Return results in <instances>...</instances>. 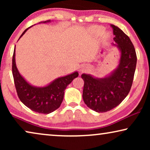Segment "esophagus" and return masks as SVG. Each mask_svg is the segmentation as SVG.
Instances as JSON below:
<instances>
[{
    "label": "esophagus",
    "mask_w": 150,
    "mask_h": 150,
    "mask_svg": "<svg viewBox=\"0 0 150 150\" xmlns=\"http://www.w3.org/2000/svg\"><path fill=\"white\" fill-rule=\"evenodd\" d=\"M89 69V67H81V70H80V71H81V73H83V72H85V71H86L87 70V69Z\"/></svg>",
    "instance_id": "esophagus-1"
}]
</instances>
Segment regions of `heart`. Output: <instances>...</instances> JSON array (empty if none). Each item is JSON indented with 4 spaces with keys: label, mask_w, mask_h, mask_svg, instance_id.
Returning <instances> with one entry per match:
<instances>
[{
    "label": "heart",
    "mask_w": 150,
    "mask_h": 150,
    "mask_svg": "<svg viewBox=\"0 0 150 150\" xmlns=\"http://www.w3.org/2000/svg\"><path fill=\"white\" fill-rule=\"evenodd\" d=\"M93 30L96 33H97L98 34H101L104 31V28L102 27V26H96V27H94L93 28ZM104 35H105L106 38H108V37L109 36V33H106L104 34Z\"/></svg>",
    "instance_id": "b5f03b06"
}]
</instances>
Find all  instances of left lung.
<instances>
[{"mask_svg": "<svg viewBox=\"0 0 150 150\" xmlns=\"http://www.w3.org/2000/svg\"><path fill=\"white\" fill-rule=\"evenodd\" d=\"M113 28L115 44L120 54L116 69L103 78L83 74V98L86 105L94 111L104 112L117 106L128 96L132 85L137 65V54L132 42L120 28Z\"/></svg>", "mask_w": 150, "mask_h": 150, "instance_id": "left-lung-1", "label": "left lung"}]
</instances>
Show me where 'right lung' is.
Here are the masks:
<instances>
[{"label": "right lung", "mask_w": 150, "mask_h": 150, "mask_svg": "<svg viewBox=\"0 0 150 150\" xmlns=\"http://www.w3.org/2000/svg\"><path fill=\"white\" fill-rule=\"evenodd\" d=\"M48 22H51L50 20L41 22L40 24ZM29 28L22 33L19 40ZM12 74L18 96L21 102L30 110L44 114H49L59 108L67 85L79 76V72L75 71L64 76L57 78L44 87L32 85L20 74L16 67L15 50L12 59Z\"/></svg>", "instance_id": "1"}]
</instances>
